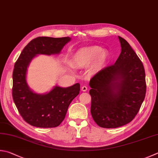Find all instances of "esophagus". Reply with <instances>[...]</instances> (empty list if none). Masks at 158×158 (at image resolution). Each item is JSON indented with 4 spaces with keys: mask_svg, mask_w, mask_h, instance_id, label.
Here are the masks:
<instances>
[{
    "mask_svg": "<svg viewBox=\"0 0 158 158\" xmlns=\"http://www.w3.org/2000/svg\"><path fill=\"white\" fill-rule=\"evenodd\" d=\"M87 89H88V88H87V86H85V85L82 86V88H81V90H82V91H87Z\"/></svg>",
    "mask_w": 158,
    "mask_h": 158,
    "instance_id": "esophagus-1",
    "label": "esophagus"
}]
</instances>
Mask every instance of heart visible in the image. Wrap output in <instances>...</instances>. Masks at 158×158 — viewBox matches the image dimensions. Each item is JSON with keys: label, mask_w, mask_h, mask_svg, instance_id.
Here are the masks:
<instances>
[{"label": "heart", "mask_w": 158, "mask_h": 158, "mask_svg": "<svg viewBox=\"0 0 158 158\" xmlns=\"http://www.w3.org/2000/svg\"><path fill=\"white\" fill-rule=\"evenodd\" d=\"M109 58V53L102 47L92 46L78 50L74 55V62L78 67H87L94 64L95 69L103 67ZM72 68V66H69Z\"/></svg>", "instance_id": "b5f03b06"}]
</instances>
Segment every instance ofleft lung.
<instances>
[{
	"label": "left lung",
	"mask_w": 158,
	"mask_h": 158,
	"mask_svg": "<svg viewBox=\"0 0 158 158\" xmlns=\"http://www.w3.org/2000/svg\"><path fill=\"white\" fill-rule=\"evenodd\" d=\"M114 64L97 73L89 82L91 114L98 126L117 128L133 120L144 100L145 71L141 60L124 38Z\"/></svg>",
	"instance_id": "left-lung-1"
}]
</instances>
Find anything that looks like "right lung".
<instances>
[{
  "label": "right lung",
  "mask_w": 158,
  "mask_h": 158,
  "mask_svg": "<svg viewBox=\"0 0 158 158\" xmlns=\"http://www.w3.org/2000/svg\"><path fill=\"white\" fill-rule=\"evenodd\" d=\"M69 37H38L30 41L18 58L13 71L12 96L23 120L31 126L53 128L60 124L70 103L80 93V84L71 87L55 86L46 94L35 93L27 82V71L35 56L59 54L71 40Z\"/></svg>",
  "instance_id": "right-lung-1"
}]
</instances>
